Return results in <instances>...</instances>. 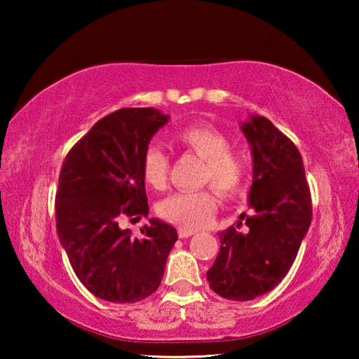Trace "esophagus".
I'll return each mask as SVG.
<instances>
[{
	"instance_id": "1",
	"label": "esophagus",
	"mask_w": 359,
	"mask_h": 359,
	"mask_svg": "<svg viewBox=\"0 0 359 359\" xmlns=\"http://www.w3.org/2000/svg\"><path fill=\"white\" fill-rule=\"evenodd\" d=\"M193 234H196V231H194V229H188V228H180V229H179V238H180V239L191 238Z\"/></svg>"
}]
</instances>
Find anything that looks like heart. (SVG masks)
<instances>
[{
    "label": "heart",
    "mask_w": 359,
    "mask_h": 359,
    "mask_svg": "<svg viewBox=\"0 0 359 359\" xmlns=\"http://www.w3.org/2000/svg\"><path fill=\"white\" fill-rule=\"evenodd\" d=\"M182 149L204 160L201 182L212 184L223 196L234 198L244 191L248 177L245 155L231 149L229 137L212 125H190L174 136ZM142 177L150 187H166L169 158L158 145H149L141 161ZM218 194L214 188L196 191H177L158 204V214L166 222L185 228H199L208 223L218 209Z\"/></svg>",
    "instance_id": "heart-1"
}]
</instances>
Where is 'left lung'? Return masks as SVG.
<instances>
[{"instance_id":"1","label":"left lung","mask_w":359,"mask_h":359,"mask_svg":"<svg viewBox=\"0 0 359 359\" xmlns=\"http://www.w3.org/2000/svg\"><path fill=\"white\" fill-rule=\"evenodd\" d=\"M253 158L245 231L218 234L220 252L208 271L210 288L231 301H252L276 288L296 259L312 222V199L296 145L271 120L250 115L241 125Z\"/></svg>"}]
</instances>
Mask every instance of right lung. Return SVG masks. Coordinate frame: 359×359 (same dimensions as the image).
<instances>
[{
  "instance_id": "obj_1",
  "label": "right lung",
  "mask_w": 359,
  "mask_h": 359,
  "mask_svg": "<svg viewBox=\"0 0 359 359\" xmlns=\"http://www.w3.org/2000/svg\"><path fill=\"white\" fill-rule=\"evenodd\" d=\"M169 115L154 107L118 109L66 155L55 199L57 234L79 280L109 302H137L160 287L174 226L158 218L133 238L118 226L149 215L141 161Z\"/></svg>"
}]
</instances>
